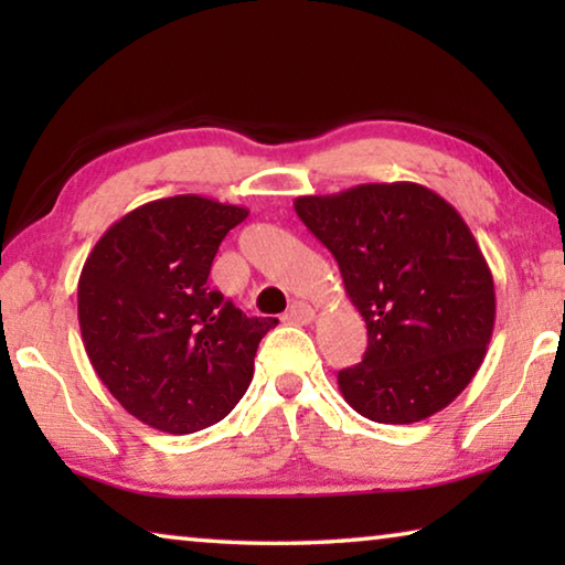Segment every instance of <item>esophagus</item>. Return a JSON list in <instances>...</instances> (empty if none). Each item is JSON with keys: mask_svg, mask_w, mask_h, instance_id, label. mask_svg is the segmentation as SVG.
Instances as JSON below:
<instances>
[{"mask_svg": "<svg viewBox=\"0 0 565 565\" xmlns=\"http://www.w3.org/2000/svg\"><path fill=\"white\" fill-rule=\"evenodd\" d=\"M313 317H317V311H313V306L311 303H306V301H294L291 303V309L286 311V321L289 323H309V321H313Z\"/></svg>", "mask_w": 565, "mask_h": 565, "instance_id": "34e87169", "label": "esophagus"}]
</instances>
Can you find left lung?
<instances>
[{
    "label": "left lung",
    "mask_w": 565,
    "mask_h": 565,
    "mask_svg": "<svg viewBox=\"0 0 565 565\" xmlns=\"http://www.w3.org/2000/svg\"><path fill=\"white\" fill-rule=\"evenodd\" d=\"M296 214L339 264L369 347L339 371L356 414L416 424L471 384L493 321V276L461 214L436 191L394 181L299 196Z\"/></svg>",
    "instance_id": "1"
}]
</instances>
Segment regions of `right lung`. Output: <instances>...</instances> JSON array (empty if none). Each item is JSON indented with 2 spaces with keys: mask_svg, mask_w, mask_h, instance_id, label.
<instances>
[{
  "mask_svg": "<svg viewBox=\"0 0 565 565\" xmlns=\"http://www.w3.org/2000/svg\"><path fill=\"white\" fill-rule=\"evenodd\" d=\"M248 209L196 194L157 199L111 224L84 262L79 329L94 371L134 418L194 434L232 414L276 319L246 317L206 284Z\"/></svg>",
  "mask_w": 565,
  "mask_h": 565,
  "instance_id": "obj_1",
  "label": "right lung"
}]
</instances>
